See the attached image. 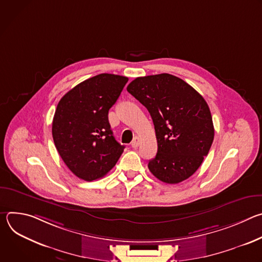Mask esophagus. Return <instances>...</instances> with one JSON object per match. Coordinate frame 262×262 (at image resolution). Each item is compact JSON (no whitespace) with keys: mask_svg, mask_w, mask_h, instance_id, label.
<instances>
[{"mask_svg":"<svg viewBox=\"0 0 262 262\" xmlns=\"http://www.w3.org/2000/svg\"><path fill=\"white\" fill-rule=\"evenodd\" d=\"M140 138L139 137H135L134 138V140H133V142H132V147H134V148H137L139 145H140Z\"/></svg>","mask_w":262,"mask_h":262,"instance_id":"esophagus-1","label":"esophagus"}]
</instances>
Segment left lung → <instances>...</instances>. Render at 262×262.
Returning a JSON list of instances; mask_svg holds the SVG:
<instances>
[{
  "instance_id": "left-lung-1",
  "label": "left lung",
  "mask_w": 262,
  "mask_h": 262,
  "mask_svg": "<svg viewBox=\"0 0 262 262\" xmlns=\"http://www.w3.org/2000/svg\"><path fill=\"white\" fill-rule=\"evenodd\" d=\"M126 89L148 110L155 124L158 154L149 161V170L170 184L188 179L208 155L214 137L205 99L169 73L137 78Z\"/></svg>"
}]
</instances>
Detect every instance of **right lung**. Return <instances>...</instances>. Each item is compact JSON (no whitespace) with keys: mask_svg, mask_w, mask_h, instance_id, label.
Masks as SVG:
<instances>
[{"mask_svg":"<svg viewBox=\"0 0 262 262\" xmlns=\"http://www.w3.org/2000/svg\"><path fill=\"white\" fill-rule=\"evenodd\" d=\"M128 79L100 73L68 91L59 101L53 119V139L68 169L81 179L103 177L123 152L108 123V110Z\"/></svg>","mask_w":262,"mask_h":262,"instance_id":"obj_1","label":"right lung"}]
</instances>
